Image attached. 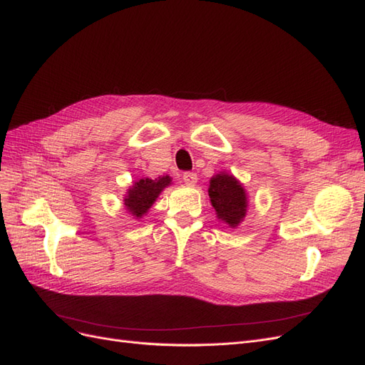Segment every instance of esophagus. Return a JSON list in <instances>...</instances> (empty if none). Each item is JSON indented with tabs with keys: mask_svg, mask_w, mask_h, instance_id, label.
Returning a JSON list of instances; mask_svg holds the SVG:
<instances>
[{
	"mask_svg": "<svg viewBox=\"0 0 365 365\" xmlns=\"http://www.w3.org/2000/svg\"><path fill=\"white\" fill-rule=\"evenodd\" d=\"M181 180H182L185 184L193 185V184H196V181H197V175H196L195 172H184V173L181 175Z\"/></svg>",
	"mask_w": 365,
	"mask_h": 365,
	"instance_id": "obj_1",
	"label": "esophagus"
}]
</instances>
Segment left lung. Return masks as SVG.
Returning <instances> with one entry per match:
<instances>
[{"label":"left lung","instance_id":"8db88e82","mask_svg":"<svg viewBox=\"0 0 365 365\" xmlns=\"http://www.w3.org/2000/svg\"><path fill=\"white\" fill-rule=\"evenodd\" d=\"M210 201L219 219L230 227H236L247 213V195L233 176L219 173L210 181Z\"/></svg>","mask_w":365,"mask_h":365}]
</instances>
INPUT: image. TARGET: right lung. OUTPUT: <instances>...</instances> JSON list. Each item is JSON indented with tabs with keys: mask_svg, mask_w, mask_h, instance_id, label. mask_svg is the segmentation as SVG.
Returning <instances> with one entry per match:
<instances>
[{
	"mask_svg": "<svg viewBox=\"0 0 365 365\" xmlns=\"http://www.w3.org/2000/svg\"><path fill=\"white\" fill-rule=\"evenodd\" d=\"M169 184L170 176L168 175L158 176L157 180L145 178L135 182V185H132V189H129L125 200V205L128 207L129 213L135 217H141L150 208V205L155 202L164 187H168Z\"/></svg>",
	"mask_w": 365,
	"mask_h": 365,
	"instance_id": "right-lung-1",
	"label": "right lung"
}]
</instances>
